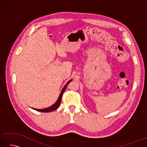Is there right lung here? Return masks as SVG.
<instances>
[{
	"mask_svg": "<svg viewBox=\"0 0 147 147\" xmlns=\"http://www.w3.org/2000/svg\"><path fill=\"white\" fill-rule=\"evenodd\" d=\"M71 81H72V80H70L66 83V85H65L64 86V88H62V91H61V92L60 93V95H59V96L58 99L57 100V101L55 102V103L54 104H53L52 105H51V107H47V108H45V109H34V108H32V109H34V110H35V111L42 112H52L53 111L56 110V109H57L59 107V106L60 105V104H61V100H62V95H63V93L64 92V91L65 90V88H66L67 85H68V84L69 83L71 82Z\"/></svg>",
	"mask_w": 147,
	"mask_h": 147,
	"instance_id": "add662e5",
	"label": "right lung"
}]
</instances>
